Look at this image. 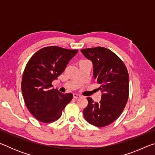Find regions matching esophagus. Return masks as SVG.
I'll return each mask as SVG.
<instances>
[{
    "mask_svg": "<svg viewBox=\"0 0 155 155\" xmlns=\"http://www.w3.org/2000/svg\"><path fill=\"white\" fill-rule=\"evenodd\" d=\"M81 95H79V94H73V98H74L77 99V98H81Z\"/></svg>",
    "mask_w": 155,
    "mask_h": 155,
    "instance_id": "obj_1",
    "label": "esophagus"
}]
</instances>
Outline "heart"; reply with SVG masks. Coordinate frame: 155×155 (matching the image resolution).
Returning a JSON list of instances; mask_svg holds the SVG:
<instances>
[{
    "instance_id": "obj_1",
    "label": "heart",
    "mask_w": 155,
    "mask_h": 155,
    "mask_svg": "<svg viewBox=\"0 0 155 155\" xmlns=\"http://www.w3.org/2000/svg\"><path fill=\"white\" fill-rule=\"evenodd\" d=\"M81 62V61H80Z\"/></svg>"
}]
</instances>
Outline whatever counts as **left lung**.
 Listing matches in <instances>:
<instances>
[{
    "instance_id": "1",
    "label": "left lung",
    "mask_w": 155,
    "mask_h": 155,
    "mask_svg": "<svg viewBox=\"0 0 155 155\" xmlns=\"http://www.w3.org/2000/svg\"><path fill=\"white\" fill-rule=\"evenodd\" d=\"M93 64V76L101 86L99 103L90 97L83 110L85 119L91 124L103 127L111 124L126 106L129 91V78L127 68L114 52L104 47L81 50Z\"/></svg>"
}]
</instances>
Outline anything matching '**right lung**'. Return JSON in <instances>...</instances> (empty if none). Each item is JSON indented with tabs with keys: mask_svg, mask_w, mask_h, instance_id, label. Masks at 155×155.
<instances>
[{
	"mask_svg": "<svg viewBox=\"0 0 155 155\" xmlns=\"http://www.w3.org/2000/svg\"><path fill=\"white\" fill-rule=\"evenodd\" d=\"M78 50L48 46L39 50L28 61L22 80V92L28 111L38 121L58 120L72 94H62L52 88V82L64 71Z\"/></svg>",
	"mask_w": 155,
	"mask_h": 155,
	"instance_id": "right-lung-1",
	"label": "right lung"
}]
</instances>
